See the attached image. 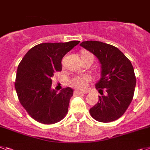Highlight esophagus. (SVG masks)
Masks as SVG:
<instances>
[{"mask_svg":"<svg viewBox=\"0 0 150 150\" xmlns=\"http://www.w3.org/2000/svg\"><path fill=\"white\" fill-rule=\"evenodd\" d=\"M88 93V91H78V90H77V91H74V93H75V94H81V93Z\"/></svg>","mask_w":150,"mask_h":150,"instance_id":"esophagus-1","label":"esophagus"}]
</instances>
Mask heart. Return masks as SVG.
<instances>
[{
	"label": "heart",
	"mask_w": 150,
	"mask_h": 150,
	"mask_svg": "<svg viewBox=\"0 0 150 150\" xmlns=\"http://www.w3.org/2000/svg\"><path fill=\"white\" fill-rule=\"evenodd\" d=\"M85 54H90V53H85ZM90 81L91 78L88 75H76L71 79L70 83L75 88L79 89H84Z\"/></svg>",
	"instance_id": "1"
}]
</instances>
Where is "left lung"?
Returning <instances> with one entry per match:
<instances>
[{"instance_id": "8db88e82", "label": "left lung", "mask_w": 150, "mask_h": 150, "mask_svg": "<svg viewBox=\"0 0 150 150\" xmlns=\"http://www.w3.org/2000/svg\"><path fill=\"white\" fill-rule=\"evenodd\" d=\"M80 46L96 56L101 65V77L95 85L101 96L90 109L91 115L100 122L117 120L125 112L134 93L136 77L131 61L111 44L87 41Z\"/></svg>"}]
</instances>
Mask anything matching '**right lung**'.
Returning a JSON list of instances; mask_svg holds the SVG:
<instances>
[{"label": "right lung", "mask_w": 150, "mask_h": 150, "mask_svg": "<svg viewBox=\"0 0 150 150\" xmlns=\"http://www.w3.org/2000/svg\"><path fill=\"white\" fill-rule=\"evenodd\" d=\"M79 41L42 43L31 48L18 66L15 88L21 105L40 123L59 122L67 114L73 95L71 88L59 93L51 88L52 78L62 70V57Z\"/></svg>", "instance_id": "add662e5"}]
</instances>
